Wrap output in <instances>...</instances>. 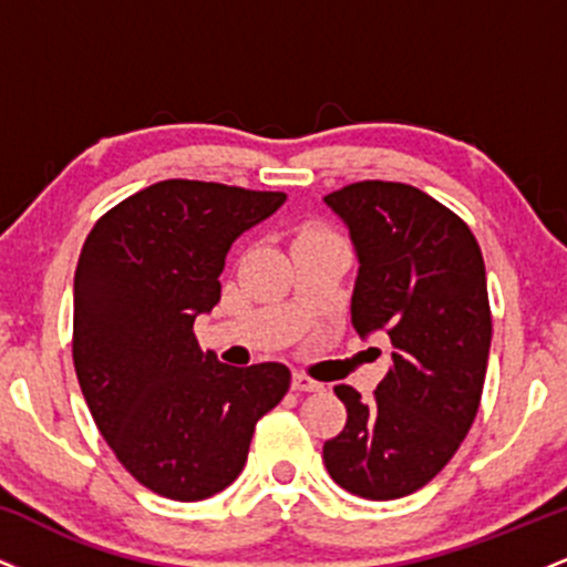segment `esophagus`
I'll return each mask as SVG.
<instances>
[{
  "label": "esophagus",
  "mask_w": 567,
  "mask_h": 567,
  "mask_svg": "<svg viewBox=\"0 0 567 567\" xmlns=\"http://www.w3.org/2000/svg\"><path fill=\"white\" fill-rule=\"evenodd\" d=\"M292 389H296V392H322L324 386L320 381L309 379V375L296 373V375H292Z\"/></svg>",
  "instance_id": "esophagus-1"
}]
</instances>
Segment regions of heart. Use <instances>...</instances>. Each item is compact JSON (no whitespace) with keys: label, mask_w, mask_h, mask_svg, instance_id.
Instances as JSON below:
<instances>
[{"label":"heart","mask_w":567,"mask_h":567,"mask_svg":"<svg viewBox=\"0 0 567 567\" xmlns=\"http://www.w3.org/2000/svg\"><path fill=\"white\" fill-rule=\"evenodd\" d=\"M315 237H328L322 229H317V226H303L301 231H298V239L296 243H301V239H315Z\"/></svg>","instance_id":"b5f03b06"}]
</instances>
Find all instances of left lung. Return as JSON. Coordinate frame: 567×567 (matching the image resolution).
<instances>
[{"label":"left lung","instance_id":"left-lung-1","mask_svg":"<svg viewBox=\"0 0 567 567\" xmlns=\"http://www.w3.org/2000/svg\"><path fill=\"white\" fill-rule=\"evenodd\" d=\"M347 224L360 271L351 324L386 333L392 368L370 402L336 386L347 426L322 447L343 491L370 501L415 493L470 432L491 351V303L477 239L421 188L360 181L324 197Z\"/></svg>","mask_w":567,"mask_h":567}]
</instances>
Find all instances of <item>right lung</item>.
Listing matches in <instances>:
<instances>
[{"mask_svg":"<svg viewBox=\"0 0 567 567\" xmlns=\"http://www.w3.org/2000/svg\"><path fill=\"white\" fill-rule=\"evenodd\" d=\"M282 192L159 181L87 234L74 275V368L95 426L148 491L202 501L243 472L261 415L288 394L279 362L231 368L202 351L194 320L220 301L239 234Z\"/></svg>","mask_w":567,"mask_h":567,"instance_id":"obj_1","label":"right lung"}]
</instances>
